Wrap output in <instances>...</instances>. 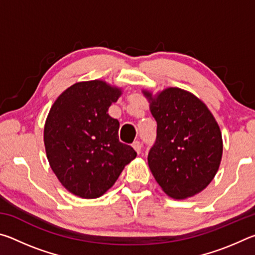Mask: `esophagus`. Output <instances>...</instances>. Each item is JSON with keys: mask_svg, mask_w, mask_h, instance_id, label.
<instances>
[{"mask_svg": "<svg viewBox=\"0 0 255 255\" xmlns=\"http://www.w3.org/2000/svg\"><path fill=\"white\" fill-rule=\"evenodd\" d=\"M132 147H133V149L136 150L137 154H140V152H141V144H140V141H138V140L133 141Z\"/></svg>", "mask_w": 255, "mask_h": 255, "instance_id": "obj_1", "label": "esophagus"}]
</instances>
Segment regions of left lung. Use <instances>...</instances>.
<instances>
[{
    "instance_id": "1",
    "label": "left lung",
    "mask_w": 255,
    "mask_h": 255,
    "mask_svg": "<svg viewBox=\"0 0 255 255\" xmlns=\"http://www.w3.org/2000/svg\"><path fill=\"white\" fill-rule=\"evenodd\" d=\"M143 94L157 123L148 166L164 192L173 199L193 197L208 187L221 165L223 138L207 106L191 92L166 88Z\"/></svg>"
}]
</instances>
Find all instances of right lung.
<instances>
[{
	"label": "right lung",
	"instance_id": "add662e5",
	"mask_svg": "<svg viewBox=\"0 0 255 255\" xmlns=\"http://www.w3.org/2000/svg\"><path fill=\"white\" fill-rule=\"evenodd\" d=\"M123 89L102 80L77 83L56 99L47 116L44 143L51 170L73 195L99 198L136 157L119 141V122L108 114Z\"/></svg>",
	"mask_w": 255,
	"mask_h": 255
}]
</instances>
